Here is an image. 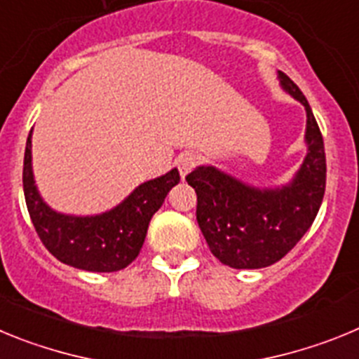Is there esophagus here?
<instances>
[{
	"instance_id": "1",
	"label": "esophagus",
	"mask_w": 359,
	"mask_h": 359,
	"mask_svg": "<svg viewBox=\"0 0 359 359\" xmlns=\"http://www.w3.org/2000/svg\"><path fill=\"white\" fill-rule=\"evenodd\" d=\"M198 163H199V156H198V154H196V152H185V154H182V156H180L176 160L177 170H180L182 177H185L187 174H189L190 170L194 169V167Z\"/></svg>"
}]
</instances>
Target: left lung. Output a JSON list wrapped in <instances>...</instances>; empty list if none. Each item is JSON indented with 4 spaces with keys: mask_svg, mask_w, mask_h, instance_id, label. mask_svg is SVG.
Masks as SVG:
<instances>
[{
    "mask_svg": "<svg viewBox=\"0 0 359 359\" xmlns=\"http://www.w3.org/2000/svg\"><path fill=\"white\" fill-rule=\"evenodd\" d=\"M278 81L307 113V154L293 180L278 189H257L212 165L187 176L198 194L196 219L208 248L236 269H259L280 261L309 230L325 192V149L315 115L286 73L278 72Z\"/></svg>",
    "mask_w": 359,
    "mask_h": 359,
    "instance_id": "obj_1",
    "label": "left lung"
}]
</instances>
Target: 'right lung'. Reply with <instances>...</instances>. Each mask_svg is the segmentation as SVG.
<instances>
[{
	"instance_id": "obj_1",
	"label": "right lung",
	"mask_w": 359,
	"mask_h": 359,
	"mask_svg": "<svg viewBox=\"0 0 359 359\" xmlns=\"http://www.w3.org/2000/svg\"><path fill=\"white\" fill-rule=\"evenodd\" d=\"M177 183L180 172L172 169L136 187L118 207L109 212L86 217L59 214L37 192L32 172V131L28 135L23 161V190L28 214L46 250L73 268L98 273L128 268L140 253L149 221Z\"/></svg>"
}]
</instances>
